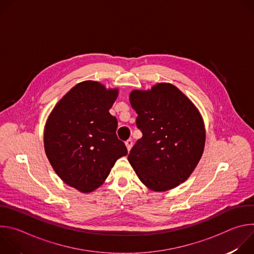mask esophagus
Listing matches in <instances>:
<instances>
[{
	"label": "esophagus",
	"instance_id": "esophagus-1",
	"mask_svg": "<svg viewBox=\"0 0 254 254\" xmlns=\"http://www.w3.org/2000/svg\"><path fill=\"white\" fill-rule=\"evenodd\" d=\"M126 146L127 148V151H130L131 147H132V139L131 138H128L127 141H126Z\"/></svg>",
	"mask_w": 254,
	"mask_h": 254
}]
</instances>
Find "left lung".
<instances>
[{"label": "left lung", "instance_id": "left-lung-1", "mask_svg": "<svg viewBox=\"0 0 254 254\" xmlns=\"http://www.w3.org/2000/svg\"><path fill=\"white\" fill-rule=\"evenodd\" d=\"M129 100L142 133L129 152V164L152 190L177 187L192 174L203 154L205 129L199 112L170 83L133 90Z\"/></svg>", "mask_w": 254, "mask_h": 254}]
</instances>
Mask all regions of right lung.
Segmentation results:
<instances>
[{
  "mask_svg": "<svg viewBox=\"0 0 254 254\" xmlns=\"http://www.w3.org/2000/svg\"><path fill=\"white\" fill-rule=\"evenodd\" d=\"M118 89L95 81L71 88L52 111L45 127L47 158L64 182L80 192L98 188L127 149L118 138V120L110 114Z\"/></svg>",
  "mask_w": 254,
  "mask_h": 254,
  "instance_id": "1",
  "label": "right lung"
}]
</instances>
